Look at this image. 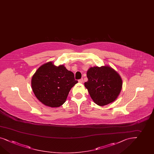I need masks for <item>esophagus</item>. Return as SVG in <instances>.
Returning a JSON list of instances; mask_svg holds the SVG:
<instances>
[{
	"mask_svg": "<svg viewBox=\"0 0 154 154\" xmlns=\"http://www.w3.org/2000/svg\"><path fill=\"white\" fill-rule=\"evenodd\" d=\"M79 82L80 83H82L83 82V79H79Z\"/></svg>",
	"mask_w": 154,
	"mask_h": 154,
	"instance_id": "obj_1",
	"label": "esophagus"
}]
</instances>
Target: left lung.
I'll return each instance as SVG.
<instances>
[{
  "instance_id": "8db88e82",
  "label": "left lung",
  "mask_w": 154,
  "mask_h": 154,
  "mask_svg": "<svg viewBox=\"0 0 154 154\" xmlns=\"http://www.w3.org/2000/svg\"><path fill=\"white\" fill-rule=\"evenodd\" d=\"M87 77L85 86L95 104L104 106L116 100L122 88V80L112 68L91 67L87 72Z\"/></svg>"
}]
</instances>
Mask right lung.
Returning <instances> with one entry per match:
<instances>
[{"mask_svg": "<svg viewBox=\"0 0 154 154\" xmlns=\"http://www.w3.org/2000/svg\"><path fill=\"white\" fill-rule=\"evenodd\" d=\"M77 82L73 72L63 65L57 66L50 62L38 68L32 76L31 86L35 95L41 103L57 108L65 103L71 88Z\"/></svg>", "mask_w": 154, "mask_h": 154, "instance_id": "right-lung-1", "label": "right lung"}]
</instances>
